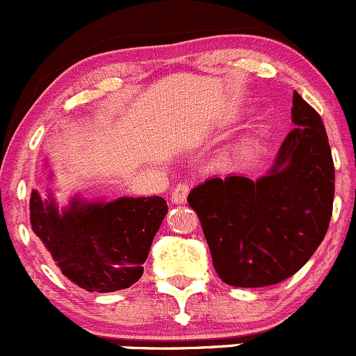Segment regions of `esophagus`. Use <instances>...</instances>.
Wrapping results in <instances>:
<instances>
[{"mask_svg": "<svg viewBox=\"0 0 356 356\" xmlns=\"http://www.w3.org/2000/svg\"><path fill=\"white\" fill-rule=\"evenodd\" d=\"M190 192V183L186 181H179L177 186L171 192V202L173 204H183L186 200V195Z\"/></svg>", "mask_w": 356, "mask_h": 356, "instance_id": "34e87169", "label": "esophagus"}]
</instances>
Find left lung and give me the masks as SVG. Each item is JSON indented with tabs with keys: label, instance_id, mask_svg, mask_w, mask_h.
<instances>
[{
	"label": "left lung",
	"instance_id": "1",
	"mask_svg": "<svg viewBox=\"0 0 356 356\" xmlns=\"http://www.w3.org/2000/svg\"><path fill=\"white\" fill-rule=\"evenodd\" d=\"M291 122L296 128L267 177L211 178L190 192L188 205L226 284L262 288L288 280L327 233L334 199L327 134L298 92H293Z\"/></svg>",
	"mask_w": 356,
	"mask_h": 356
}]
</instances>
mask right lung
<instances>
[{
    "mask_svg": "<svg viewBox=\"0 0 356 356\" xmlns=\"http://www.w3.org/2000/svg\"><path fill=\"white\" fill-rule=\"evenodd\" d=\"M168 204L163 197H122L113 202L73 199L58 211L54 200L31 195V225L61 273L87 291L130 288L144 273L154 234Z\"/></svg>",
    "mask_w": 356,
    "mask_h": 356,
    "instance_id": "obj_1",
    "label": "right lung"
}]
</instances>
